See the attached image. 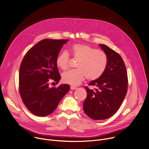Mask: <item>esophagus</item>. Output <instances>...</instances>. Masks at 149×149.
I'll return each mask as SVG.
<instances>
[{
	"label": "esophagus",
	"mask_w": 149,
	"mask_h": 149,
	"mask_svg": "<svg viewBox=\"0 0 149 149\" xmlns=\"http://www.w3.org/2000/svg\"><path fill=\"white\" fill-rule=\"evenodd\" d=\"M70 88H71V90H74L77 89V87H75V86H71V87H70Z\"/></svg>",
	"instance_id": "1"
}]
</instances>
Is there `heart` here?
Segmentation results:
<instances>
[{"mask_svg": "<svg viewBox=\"0 0 149 149\" xmlns=\"http://www.w3.org/2000/svg\"><path fill=\"white\" fill-rule=\"evenodd\" d=\"M71 51L74 58L78 59L77 69L63 72V82L77 86L85 78L93 81L99 78L104 72L108 63L106 54L86 44H76L72 46ZM70 55L68 52L63 51L57 57L56 63L58 67L65 70L68 68Z\"/></svg>", "mask_w": 149, "mask_h": 149, "instance_id": "b5f03b06", "label": "heart"}]
</instances>
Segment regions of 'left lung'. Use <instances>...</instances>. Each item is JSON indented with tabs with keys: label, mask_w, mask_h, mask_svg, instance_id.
<instances>
[{
	"label": "left lung",
	"mask_w": 149,
	"mask_h": 149,
	"mask_svg": "<svg viewBox=\"0 0 149 149\" xmlns=\"http://www.w3.org/2000/svg\"><path fill=\"white\" fill-rule=\"evenodd\" d=\"M108 58L107 68L97 79L85 87L87 93L83 103L84 111L93 120H105L111 117L119 109L127 91L128 78L121 56L107 46L100 44Z\"/></svg>",
	"instance_id": "obj_1"
}]
</instances>
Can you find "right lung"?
I'll return each instance as SVG.
<instances>
[{
	"mask_svg": "<svg viewBox=\"0 0 149 149\" xmlns=\"http://www.w3.org/2000/svg\"><path fill=\"white\" fill-rule=\"evenodd\" d=\"M68 40L46 39L39 41L24 56L19 68V90L22 101L33 114L45 117L51 114L70 89L68 84L57 88L49 86L61 79L56 60Z\"/></svg>",
	"mask_w": 149,
	"mask_h": 149,
	"instance_id": "add662e5",
	"label": "right lung"
}]
</instances>
